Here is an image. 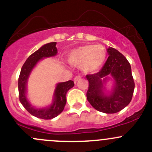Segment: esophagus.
<instances>
[{
    "label": "esophagus",
    "mask_w": 152,
    "mask_h": 152,
    "mask_svg": "<svg viewBox=\"0 0 152 152\" xmlns=\"http://www.w3.org/2000/svg\"><path fill=\"white\" fill-rule=\"evenodd\" d=\"M80 79H81V76H76V77L74 78V79H73V81H74L75 83H76V82H77L79 80H80Z\"/></svg>",
    "instance_id": "esophagus-1"
}]
</instances>
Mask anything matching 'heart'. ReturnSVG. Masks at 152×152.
<instances>
[{
	"mask_svg": "<svg viewBox=\"0 0 152 152\" xmlns=\"http://www.w3.org/2000/svg\"><path fill=\"white\" fill-rule=\"evenodd\" d=\"M106 56L107 52L102 45H85L72 50L67 59L73 66L81 67L85 73H91L103 65Z\"/></svg>",
	"mask_w": 152,
	"mask_h": 152,
	"instance_id": "heart-1",
	"label": "heart"
}]
</instances>
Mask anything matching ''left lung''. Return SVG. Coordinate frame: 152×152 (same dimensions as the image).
Instances as JSON below:
<instances>
[{
	"instance_id": "1",
	"label": "left lung",
	"mask_w": 152,
	"mask_h": 152,
	"mask_svg": "<svg viewBox=\"0 0 152 152\" xmlns=\"http://www.w3.org/2000/svg\"><path fill=\"white\" fill-rule=\"evenodd\" d=\"M107 53L109 56L102 68L97 73L86 76L89 82L87 99L96 110L112 114L121 111L130 103L134 82L126 58L111 47L107 49ZM109 74L115 79V86L111 94L106 96L103 90Z\"/></svg>"
}]
</instances>
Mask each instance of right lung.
Here are the masks:
<instances>
[{"instance_id":"add662e5","label":"right lung","mask_w":152,"mask_h":152,"mask_svg":"<svg viewBox=\"0 0 152 152\" xmlns=\"http://www.w3.org/2000/svg\"><path fill=\"white\" fill-rule=\"evenodd\" d=\"M56 42H55L47 43L30 55L23 65L18 79V91H19V99L20 103L31 115L38 118L45 119V120L53 118L63 111L66 104L67 92L74 86V83L71 80L57 84L54 92L53 103L47 108H34L31 107L27 100L26 94V84L29 74L37 63L42 58L50 57L56 55L57 48H56Z\"/></svg>"}]
</instances>
